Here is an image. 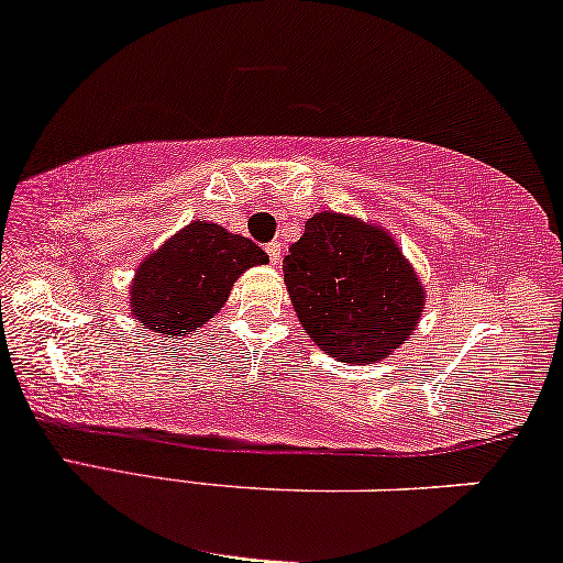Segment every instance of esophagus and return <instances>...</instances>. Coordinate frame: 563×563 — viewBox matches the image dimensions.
<instances>
[{"label":"esophagus","mask_w":563,"mask_h":563,"mask_svg":"<svg viewBox=\"0 0 563 563\" xmlns=\"http://www.w3.org/2000/svg\"><path fill=\"white\" fill-rule=\"evenodd\" d=\"M266 253H268V261H272V264L276 266L282 261V243H276V240H274V243H268Z\"/></svg>","instance_id":"1"}]
</instances>
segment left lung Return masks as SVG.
<instances>
[{"label": "left lung", "instance_id": "1", "mask_svg": "<svg viewBox=\"0 0 563 563\" xmlns=\"http://www.w3.org/2000/svg\"><path fill=\"white\" fill-rule=\"evenodd\" d=\"M282 272L305 333L346 364L385 360L424 312L427 291L396 240L356 217H310Z\"/></svg>", "mask_w": 563, "mask_h": 563}]
</instances>
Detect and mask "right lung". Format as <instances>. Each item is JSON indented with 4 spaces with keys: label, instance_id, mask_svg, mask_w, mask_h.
Instances as JSON below:
<instances>
[{
    "label": "right lung",
    "instance_id": "1",
    "mask_svg": "<svg viewBox=\"0 0 563 563\" xmlns=\"http://www.w3.org/2000/svg\"><path fill=\"white\" fill-rule=\"evenodd\" d=\"M261 264L268 255L253 240L196 219L139 264L131 316L155 335H188L228 302L240 274Z\"/></svg>",
    "mask_w": 563,
    "mask_h": 563
}]
</instances>
